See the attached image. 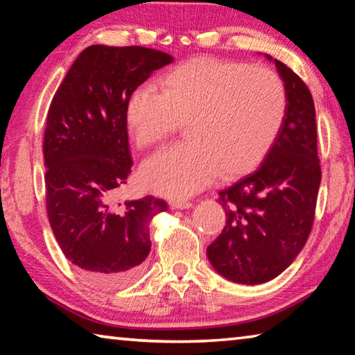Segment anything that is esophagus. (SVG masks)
<instances>
[{
    "label": "esophagus",
    "mask_w": 355,
    "mask_h": 355,
    "mask_svg": "<svg viewBox=\"0 0 355 355\" xmlns=\"http://www.w3.org/2000/svg\"><path fill=\"white\" fill-rule=\"evenodd\" d=\"M169 205H171L172 209H186V208L192 207V202H189V200H172Z\"/></svg>",
    "instance_id": "obj_1"
}]
</instances>
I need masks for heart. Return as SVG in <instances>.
I'll list each match as a JSON object with an SVG mask.
<instances>
[{"label": "heart", "instance_id": "1", "mask_svg": "<svg viewBox=\"0 0 355 355\" xmlns=\"http://www.w3.org/2000/svg\"><path fill=\"white\" fill-rule=\"evenodd\" d=\"M286 112V89L275 71L196 58L167 71L159 92L136 89L125 103V123L136 146L146 148L184 122L188 141L163 148L141 167L147 189L183 199L218 172L232 178L255 169L277 141Z\"/></svg>", "mask_w": 355, "mask_h": 355}]
</instances>
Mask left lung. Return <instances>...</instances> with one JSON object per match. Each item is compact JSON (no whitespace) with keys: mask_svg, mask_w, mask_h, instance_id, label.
I'll use <instances>...</instances> for the list:
<instances>
[{"mask_svg":"<svg viewBox=\"0 0 355 355\" xmlns=\"http://www.w3.org/2000/svg\"><path fill=\"white\" fill-rule=\"evenodd\" d=\"M274 64L288 95L285 123L260 167L219 191L227 222L207 248L216 271L243 285L272 280L299 255L321 183L313 97L290 67Z\"/></svg>","mask_w":355,"mask_h":355,"instance_id":"1","label":"left lung"}]
</instances>
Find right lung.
Returning <instances> with one entry per match:
<instances>
[{
  "label": "right lung",
  "instance_id": "1",
  "mask_svg": "<svg viewBox=\"0 0 355 355\" xmlns=\"http://www.w3.org/2000/svg\"><path fill=\"white\" fill-rule=\"evenodd\" d=\"M173 58L146 46L91 45L51 100L44 136L46 211L62 254L84 277L119 288L141 274L150 220L167 203L152 196L116 203L133 166L125 103Z\"/></svg>",
  "mask_w": 355,
  "mask_h": 355
}]
</instances>
